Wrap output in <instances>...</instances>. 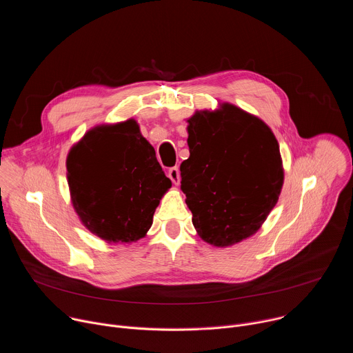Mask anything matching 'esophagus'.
I'll return each mask as SVG.
<instances>
[{"label": "esophagus", "instance_id": "34e87169", "mask_svg": "<svg viewBox=\"0 0 353 353\" xmlns=\"http://www.w3.org/2000/svg\"><path fill=\"white\" fill-rule=\"evenodd\" d=\"M168 176H169V179L173 181L174 185H177V184L180 183V170H179L177 166L170 168L169 172H168Z\"/></svg>", "mask_w": 353, "mask_h": 353}]
</instances>
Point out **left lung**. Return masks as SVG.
I'll use <instances>...</instances> for the list:
<instances>
[{
    "label": "left lung",
    "mask_w": 353,
    "mask_h": 353,
    "mask_svg": "<svg viewBox=\"0 0 353 353\" xmlns=\"http://www.w3.org/2000/svg\"><path fill=\"white\" fill-rule=\"evenodd\" d=\"M190 158L181 190L198 236L228 247L253 236L276 205L283 184L279 143L271 128L240 108L195 112L187 120Z\"/></svg>",
    "instance_id": "obj_1"
}]
</instances>
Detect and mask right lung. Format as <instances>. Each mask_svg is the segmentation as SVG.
<instances>
[{"label": "right lung", "instance_id": "obj_1", "mask_svg": "<svg viewBox=\"0 0 353 353\" xmlns=\"http://www.w3.org/2000/svg\"><path fill=\"white\" fill-rule=\"evenodd\" d=\"M67 180L82 225L108 243L142 239L172 187L134 119L90 128L70 149Z\"/></svg>", "mask_w": 353, "mask_h": 353}]
</instances>
